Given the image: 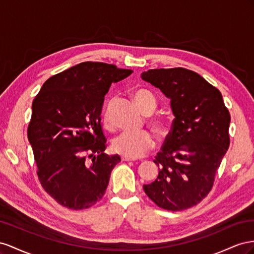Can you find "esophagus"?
<instances>
[{
  "mask_svg": "<svg viewBox=\"0 0 254 254\" xmlns=\"http://www.w3.org/2000/svg\"><path fill=\"white\" fill-rule=\"evenodd\" d=\"M121 159H122V161H126V162L136 161L135 157H131V156H127V155H121Z\"/></svg>",
  "mask_w": 254,
  "mask_h": 254,
  "instance_id": "34e87169",
  "label": "esophagus"
}]
</instances>
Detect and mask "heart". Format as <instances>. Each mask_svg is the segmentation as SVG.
<instances>
[{"mask_svg": "<svg viewBox=\"0 0 254 254\" xmlns=\"http://www.w3.org/2000/svg\"><path fill=\"white\" fill-rule=\"evenodd\" d=\"M135 102L144 113H151L156 106V99L153 93L144 88H138L133 92ZM103 126L107 129L114 128V122L112 120V102L108 103L103 114ZM151 126L159 135L167 133V123L164 119L154 117L150 120ZM113 148L120 154L131 157L142 156L154 147V135L148 129L141 131H125L118 135L113 140Z\"/></svg>", "mask_w": 254, "mask_h": 254, "instance_id": "obj_1", "label": "heart"}]
</instances>
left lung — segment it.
Segmentation results:
<instances>
[{
	"label": "left lung",
	"instance_id": "left-lung-1",
	"mask_svg": "<svg viewBox=\"0 0 254 254\" xmlns=\"http://www.w3.org/2000/svg\"><path fill=\"white\" fill-rule=\"evenodd\" d=\"M141 77L170 99L176 117L154 159L157 179L143 190L157 206L183 211L212 190L230 146V113L220 91L191 70L151 69Z\"/></svg>",
	"mask_w": 254,
	"mask_h": 254
}]
</instances>
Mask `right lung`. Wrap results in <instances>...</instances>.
I'll use <instances>...</instances> for the list:
<instances>
[{
  "label": "right lung",
  "mask_w": 254,
  "mask_h": 254,
  "mask_svg": "<svg viewBox=\"0 0 254 254\" xmlns=\"http://www.w3.org/2000/svg\"><path fill=\"white\" fill-rule=\"evenodd\" d=\"M132 72L81 63L48 78L35 97L28 141L42 188L63 206L89 208L104 195L120 156L104 153L101 112L112 83Z\"/></svg>",
  "instance_id": "right-lung-1"
}]
</instances>
